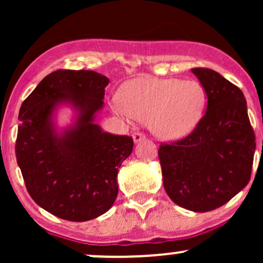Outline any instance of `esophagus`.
Instances as JSON below:
<instances>
[{"label":"esophagus","mask_w":263,"mask_h":263,"mask_svg":"<svg viewBox=\"0 0 263 263\" xmlns=\"http://www.w3.org/2000/svg\"><path fill=\"white\" fill-rule=\"evenodd\" d=\"M132 138H134L135 143L137 144V143H140L141 141L146 140V136H144L143 134H141V132H135V134L132 135Z\"/></svg>","instance_id":"1"}]
</instances>
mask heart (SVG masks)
I'll list each match as a JSON object with an SVG mask.
<instances>
[{
	"instance_id": "obj_1",
	"label": "heart",
	"mask_w": 263,
	"mask_h": 263,
	"mask_svg": "<svg viewBox=\"0 0 263 263\" xmlns=\"http://www.w3.org/2000/svg\"><path fill=\"white\" fill-rule=\"evenodd\" d=\"M205 104L206 92L199 81L176 78H137L110 102L114 112L127 121L148 123L153 134L165 141L179 140L197 127Z\"/></svg>"
}]
</instances>
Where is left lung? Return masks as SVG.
<instances>
[{"label": "left lung", "instance_id": "8db88e82", "mask_svg": "<svg viewBox=\"0 0 263 263\" xmlns=\"http://www.w3.org/2000/svg\"><path fill=\"white\" fill-rule=\"evenodd\" d=\"M192 71L206 92V111L189 136L161 144L158 156L168 197L184 209L205 213L247 185L256 138L242 91L211 69Z\"/></svg>", "mask_w": 263, "mask_h": 263}]
</instances>
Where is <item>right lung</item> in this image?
I'll return each instance as SVG.
<instances>
[{
  "mask_svg": "<svg viewBox=\"0 0 263 263\" xmlns=\"http://www.w3.org/2000/svg\"><path fill=\"white\" fill-rule=\"evenodd\" d=\"M108 81L92 70H57L21 106L16 158L26 188L39 206L60 219L92 220L116 200L117 173L134 140L105 132L95 122ZM63 106L73 116L59 128Z\"/></svg>",
  "mask_w": 263,
  "mask_h": 263,
  "instance_id": "right-lung-1",
  "label": "right lung"
}]
</instances>
